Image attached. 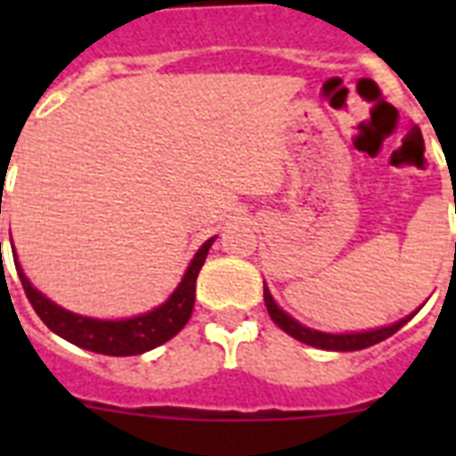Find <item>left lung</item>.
<instances>
[{"label":"left lung","instance_id":"8db88e82","mask_svg":"<svg viewBox=\"0 0 456 456\" xmlns=\"http://www.w3.org/2000/svg\"><path fill=\"white\" fill-rule=\"evenodd\" d=\"M265 305H267V312H270L272 322L279 326V329H284L289 336H293L300 343H307L312 347H322V350H336V353H350V350H364L369 346H376V343H381L388 336H393L395 331H400L407 322L411 319L404 317L400 322L390 326H381V329H371V331H360V333H324V331H314L310 326H303L300 322L291 317V314H286L274 298H272L270 289L265 286Z\"/></svg>","mask_w":456,"mask_h":456}]
</instances>
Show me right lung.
Listing matches in <instances>:
<instances>
[{
    "mask_svg": "<svg viewBox=\"0 0 456 456\" xmlns=\"http://www.w3.org/2000/svg\"><path fill=\"white\" fill-rule=\"evenodd\" d=\"M213 239H208L199 248V253L193 256L191 265L186 267L184 279L179 281V286L172 291V296L165 300L163 305L153 307L146 314L132 319H92L68 312L59 307L56 303L42 296L35 286L28 281V277L20 270V265L16 263V272L23 284V291L39 314V319L52 329L56 336L66 338L68 343H73L77 347L92 350L99 354H110V357H127V354H142L146 350L163 346L165 340H170L172 336H177L184 324L189 322L193 312V300H196V279L199 272L206 263V256ZM16 256V253H13Z\"/></svg>",
    "mask_w": 456,
    "mask_h": 456,
    "instance_id": "add662e5",
    "label": "right lung"
}]
</instances>
